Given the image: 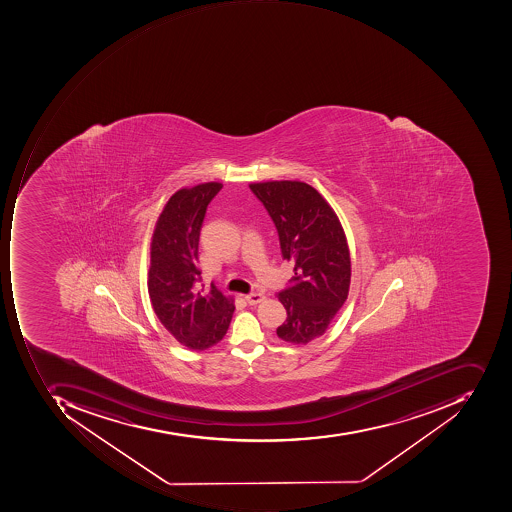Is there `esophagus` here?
<instances>
[{"label": "esophagus", "instance_id": "34e87169", "mask_svg": "<svg viewBox=\"0 0 512 512\" xmlns=\"http://www.w3.org/2000/svg\"><path fill=\"white\" fill-rule=\"evenodd\" d=\"M244 298H246V301H248L249 304H258L261 303V301L266 300V297H264L263 294H257V292H254V294H248Z\"/></svg>", "mask_w": 512, "mask_h": 512}]
</instances>
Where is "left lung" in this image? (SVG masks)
I'll list each match as a JSON object with an SVG mask.
<instances>
[{
  "label": "left lung",
  "mask_w": 512,
  "mask_h": 512,
  "mask_svg": "<svg viewBox=\"0 0 512 512\" xmlns=\"http://www.w3.org/2000/svg\"><path fill=\"white\" fill-rule=\"evenodd\" d=\"M271 215L281 255L294 264L291 286L278 292L288 318L277 335L308 345L329 328L351 284V255L345 231L331 204L303 181L249 184Z\"/></svg>",
  "instance_id": "obj_1"
}]
</instances>
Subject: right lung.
Returning a JSON list of instances; mask_svg holds the SVG:
<instances>
[{
  "label": "right lung",
  "mask_w": 512,
  "mask_h": 512,
  "mask_svg": "<svg viewBox=\"0 0 512 512\" xmlns=\"http://www.w3.org/2000/svg\"><path fill=\"white\" fill-rule=\"evenodd\" d=\"M223 184L201 183L175 192L155 224L147 291L169 334L192 351L217 345L228 332L234 298L214 284L198 286V241L208 204Z\"/></svg>",
  "instance_id": "add662e5"
}]
</instances>
